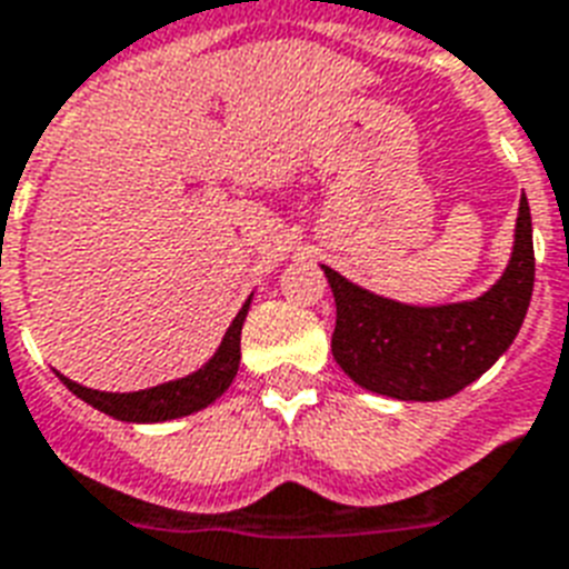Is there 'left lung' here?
<instances>
[{
    "label": "left lung",
    "mask_w": 569,
    "mask_h": 569,
    "mask_svg": "<svg viewBox=\"0 0 569 569\" xmlns=\"http://www.w3.org/2000/svg\"><path fill=\"white\" fill-rule=\"evenodd\" d=\"M325 274L337 298L330 348L342 372L378 396L440 401L481 378L520 333L535 289L529 200H520L502 280L478 301L407 307L348 283L328 266Z\"/></svg>",
    "instance_id": "left-lung-1"
}]
</instances>
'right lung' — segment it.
<instances>
[{
  "label": "right lung",
  "mask_w": 569,
  "mask_h": 569,
  "mask_svg": "<svg viewBox=\"0 0 569 569\" xmlns=\"http://www.w3.org/2000/svg\"><path fill=\"white\" fill-rule=\"evenodd\" d=\"M248 307L250 301H244V307L232 319L230 330H227V337H223L221 348L214 351L212 360L200 372L189 375V378L171 380V383H162V387L153 389H141V392H100V389H88L70 378L61 380L73 396H79L91 407L102 410V413L114 416L120 422H164V419L189 416L200 407L212 405L239 372L241 325H244Z\"/></svg>",
  "instance_id": "1"
}]
</instances>
